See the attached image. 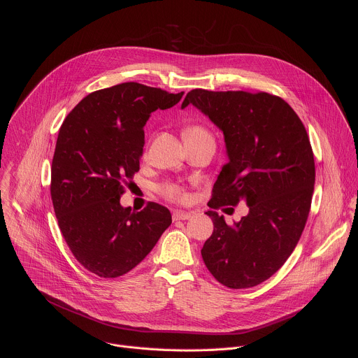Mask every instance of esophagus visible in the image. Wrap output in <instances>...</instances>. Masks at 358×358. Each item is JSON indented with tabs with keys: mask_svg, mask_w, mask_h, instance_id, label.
Instances as JSON below:
<instances>
[{
	"mask_svg": "<svg viewBox=\"0 0 358 358\" xmlns=\"http://www.w3.org/2000/svg\"><path fill=\"white\" fill-rule=\"evenodd\" d=\"M192 213H187V211H174L173 213V220L174 221H185V220H189L192 218Z\"/></svg>",
	"mask_w": 358,
	"mask_h": 358,
	"instance_id": "esophagus-1",
	"label": "esophagus"
}]
</instances>
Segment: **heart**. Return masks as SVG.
Masks as SVG:
<instances>
[{
	"instance_id": "b5f03b06",
	"label": "heart",
	"mask_w": 358,
	"mask_h": 358,
	"mask_svg": "<svg viewBox=\"0 0 358 358\" xmlns=\"http://www.w3.org/2000/svg\"><path fill=\"white\" fill-rule=\"evenodd\" d=\"M192 134H208L206 130L201 129V127H189L185 130L184 136H192ZM162 194L171 199V201H176V202H187L189 199V194L187 192V189L180 185V184H176V182H167L164 184L162 188H160Z\"/></svg>"
}]
</instances>
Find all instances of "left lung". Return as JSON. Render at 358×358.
Listing matches in <instances>:
<instances>
[{
  "instance_id": "left-lung-1",
  "label": "left lung",
  "mask_w": 358,
  "mask_h": 358,
  "mask_svg": "<svg viewBox=\"0 0 358 358\" xmlns=\"http://www.w3.org/2000/svg\"><path fill=\"white\" fill-rule=\"evenodd\" d=\"M195 106L224 133L228 163L208 207H235L246 217L228 225L206 213L213 235L201 249L211 275L231 289L253 287L287 261L308 221L315 189V157L301 120L286 101L266 92L194 89L181 108Z\"/></svg>"
}]
</instances>
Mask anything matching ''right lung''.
<instances>
[{"instance_id": "obj_1", "label": "right lung", "mask_w": 358, "mask_h": 358, "mask_svg": "<svg viewBox=\"0 0 358 358\" xmlns=\"http://www.w3.org/2000/svg\"><path fill=\"white\" fill-rule=\"evenodd\" d=\"M182 94L120 83L89 93L61 126L50 196L73 257L100 278L130 272L171 225L170 211L160 203L148 202L136 213L120 206V196L123 184L140 170L150 115L173 108Z\"/></svg>"}]
</instances>
